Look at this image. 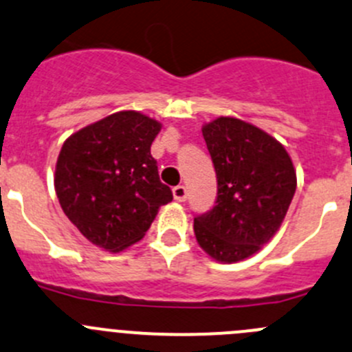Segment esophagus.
Here are the masks:
<instances>
[{"label": "esophagus", "mask_w": 352, "mask_h": 352, "mask_svg": "<svg viewBox=\"0 0 352 352\" xmlns=\"http://www.w3.org/2000/svg\"><path fill=\"white\" fill-rule=\"evenodd\" d=\"M173 197H175L179 203H184L187 199V189L186 186H177L173 187Z\"/></svg>", "instance_id": "1"}]
</instances>
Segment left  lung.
<instances>
[{"mask_svg":"<svg viewBox=\"0 0 352 352\" xmlns=\"http://www.w3.org/2000/svg\"><path fill=\"white\" fill-rule=\"evenodd\" d=\"M218 192L194 218V234L213 259L235 263L267 244L296 192V170L284 146L261 129L220 117L203 127Z\"/></svg>","mask_w":352,"mask_h":352,"instance_id":"obj_1","label":"left lung"}]
</instances>
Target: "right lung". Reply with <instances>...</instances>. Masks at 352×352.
Masks as SVG:
<instances>
[{
    "label": "right lung",
    "instance_id": "right-lung-1",
    "mask_svg": "<svg viewBox=\"0 0 352 352\" xmlns=\"http://www.w3.org/2000/svg\"><path fill=\"white\" fill-rule=\"evenodd\" d=\"M162 125L118 111L65 141L54 189L61 210L87 241L118 252L141 241L173 194L160 180L151 144Z\"/></svg>",
    "mask_w": 352,
    "mask_h": 352
}]
</instances>
